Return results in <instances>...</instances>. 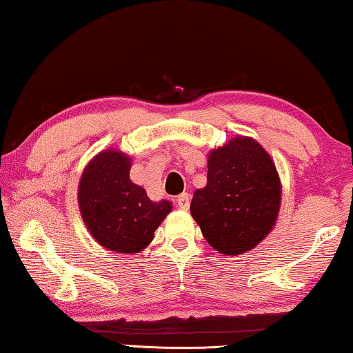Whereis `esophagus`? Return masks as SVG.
<instances>
[{"label": "esophagus", "mask_w": 353, "mask_h": 353, "mask_svg": "<svg viewBox=\"0 0 353 353\" xmlns=\"http://www.w3.org/2000/svg\"><path fill=\"white\" fill-rule=\"evenodd\" d=\"M176 204H178V207H180V209H183V210L190 209V194H188V192H183V194L178 196Z\"/></svg>", "instance_id": "34e87169"}]
</instances>
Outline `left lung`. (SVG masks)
<instances>
[{"label":"left lung","instance_id":"1","mask_svg":"<svg viewBox=\"0 0 353 353\" xmlns=\"http://www.w3.org/2000/svg\"><path fill=\"white\" fill-rule=\"evenodd\" d=\"M207 185L196 190L191 215L220 254L241 255L267 238L281 205V181L273 159L249 137L212 149Z\"/></svg>","mask_w":353,"mask_h":353}]
</instances>
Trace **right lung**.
<instances>
[{
    "instance_id": "1",
    "label": "right lung",
    "mask_w": 353,
    "mask_h": 353,
    "mask_svg": "<svg viewBox=\"0 0 353 353\" xmlns=\"http://www.w3.org/2000/svg\"><path fill=\"white\" fill-rule=\"evenodd\" d=\"M132 159L104 149L91 159L79 183V207L90 234L104 249L138 254L172 212L170 201L154 202L130 180Z\"/></svg>"
}]
</instances>
